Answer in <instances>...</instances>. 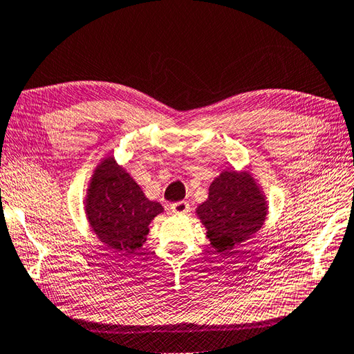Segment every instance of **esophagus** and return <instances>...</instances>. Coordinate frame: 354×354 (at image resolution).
I'll return each instance as SVG.
<instances>
[{"mask_svg": "<svg viewBox=\"0 0 354 354\" xmlns=\"http://www.w3.org/2000/svg\"><path fill=\"white\" fill-rule=\"evenodd\" d=\"M188 209H190V205H188V202L185 201H179L171 205V211L176 212V214H185V212H188Z\"/></svg>", "mask_w": 354, "mask_h": 354, "instance_id": "1", "label": "esophagus"}]
</instances>
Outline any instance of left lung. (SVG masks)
I'll return each mask as SVG.
<instances>
[{"label": "left lung", "instance_id": "obj_1", "mask_svg": "<svg viewBox=\"0 0 354 354\" xmlns=\"http://www.w3.org/2000/svg\"><path fill=\"white\" fill-rule=\"evenodd\" d=\"M217 252L231 250L257 234L267 216L266 197L249 171L226 170L209 185L208 199L197 208Z\"/></svg>", "mask_w": 354, "mask_h": 354}]
</instances>
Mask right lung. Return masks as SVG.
I'll list each match as a JSON object with an SVG mask.
<instances>
[{"mask_svg":"<svg viewBox=\"0 0 354 354\" xmlns=\"http://www.w3.org/2000/svg\"><path fill=\"white\" fill-rule=\"evenodd\" d=\"M162 212L114 158L96 167L86 196V214L100 240L116 250H137L146 241L149 223Z\"/></svg>","mask_w":354,"mask_h":354,"instance_id":"add662e5","label":"right lung"}]
</instances>
